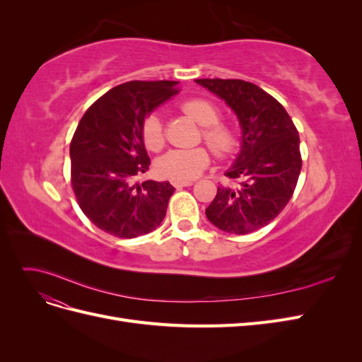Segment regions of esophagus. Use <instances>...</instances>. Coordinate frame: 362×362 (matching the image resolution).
<instances>
[{"instance_id": "34e87169", "label": "esophagus", "mask_w": 362, "mask_h": 362, "mask_svg": "<svg viewBox=\"0 0 362 362\" xmlns=\"http://www.w3.org/2000/svg\"><path fill=\"white\" fill-rule=\"evenodd\" d=\"M172 184L175 189H182V187H189V185L193 184V181H173Z\"/></svg>"}]
</instances>
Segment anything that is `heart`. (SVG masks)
Segmentation results:
<instances>
[{
	"instance_id": "heart-1",
	"label": "heart",
	"mask_w": 362,
	"mask_h": 362,
	"mask_svg": "<svg viewBox=\"0 0 362 362\" xmlns=\"http://www.w3.org/2000/svg\"><path fill=\"white\" fill-rule=\"evenodd\" d=\"M181 110L202 125V139L221 158L231 156L238 146V134L235 128L222 122V110L218 105L206 98H190L181 103ZM141 140L145 146L158 152L166 145L163 119L158 113H149L141 124ZM210 151L204 146L190 149H172L158 158L156 169L161 178L172 181H189L199 177L210 164Z\"/></svg>"
}]
</instances>
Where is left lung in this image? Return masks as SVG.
Segmentation results:
<instances>
[{"instance_id":"1","label":"left lung","mask_w":362,"mask_h":362,"mask_svg":"<svg viewBox=\"0 0 362 362\" xmlns=\"http://www.w3.org/2000/svg\"><path fill=\"white\" fill-rule=\"evenodd\" d=\"M221 96L242 127V149L226 170L234 185L217 187L205 214L214 226L245 235L275 218L294 193L302 169L299 133L275 98L243 80H196Z\"/></svg>"}]
</instances>
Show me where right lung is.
<instances>
[{
    "label": "right lung",
    "mask_w": 362,
    "mask_h": 362,
    "mask_svg": "<svg viewBox=\"0 0 362 362\" xmlns=\"http://www.w3.org/2000/svg\"><path fill=\"white\" fill-rule=\"evenodd\" d=\"M178 81H128L87 108L71 140V184L81 211L119 238L148 234L163 222L175 189L134 178L149 169L141 124L178 92Z\"/></svg>",
    "instance_id": "right-lung-1"
}]
</instances>
